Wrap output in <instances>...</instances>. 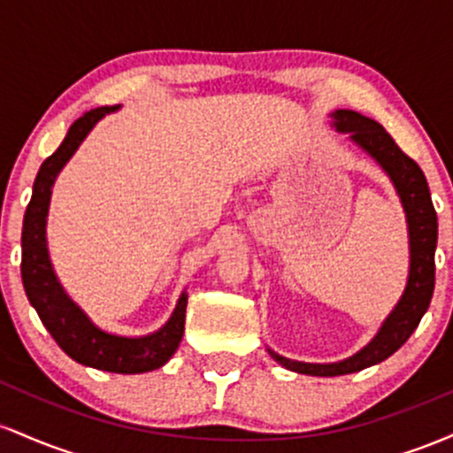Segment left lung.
<instances>
[{
  "label": "left lung",
  "mask_w": 453,
  "mask_h": 453,
  "mask_svg": "<svg viewBox=\"0 0 453 453\" xmlns=\"http://www.w3.org/2000/svg\"><path fill=\"white\" fill-rule=\"evenodd\" d=\"M332 117H334L336 129L339 132H349L353 142L360 144L371 157L377 159V164L386 170L394 187H396L404 212H407L411 268L407 289H404L396 309L388 317L375 339L368 342L360 353H356V356L334 364H306L288 360V357L270 351V356L280 366L289 368L294 372L315 377H336L357 372L362 368L372 366V364L383 362L407 342L415 327L419 326L422 315L428 311L430 298H433L434 249L436 232H439L436 211L422 168L407 153H403V149L394 142V138L383 129V126L353 111H336Z\"/></svg>",
  "instance_id": "obj_1"
}]
</instances>
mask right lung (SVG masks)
Wrapping results in <instances>:
<instances>
[{"label":"right lung","mask_w":453,"mask_h":453,"mask_svg":"<svg viewBox=\"0 0 453 453\" xmlns=\"http://www.w3.org/2000/svg\"><path fill=\"white\" fill-rule=\"evenodd\" d=\"M119 106L93 108L81 119L72 123L70 132L50 157L40 165L35 176L34 194L25 211L23 219V257H20V277H23L25 294L31 306L38 311L40 319L57 345L64 349L72 360L97 371L121 372V375H136V372L155 371L164 366L173 357L185 332V309L187 294L179 298L173 317L161 330L140 339H126L114 336L93 326L89 317L67 298L64 288L57 280L53 266H50L49 251H46V212H49L50 187L57 174L64 168L65 161L74 155L78 144L85 140L91 127Z\"/></svg>","instance_id":"1"}]
</instances>
